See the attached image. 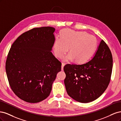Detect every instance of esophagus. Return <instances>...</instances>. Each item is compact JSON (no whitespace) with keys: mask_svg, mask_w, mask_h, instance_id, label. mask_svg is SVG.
Here are the masks:
<instances>
[{"mask_svg":"<svg viewBox=\"0 0 121 121\" xmlns=\"http://www.w3.org/2000/svg\"><path fill=\"white\" fill-rule=\"evenodd\" d=\"M65 64L64 63H62V64H61V70L62 71L64 70V67L65 66Z\"/></svg>","mask_w":121,"mask_h":121,"instance_id":"obj_1","label":"esophagus"}]
</instances>
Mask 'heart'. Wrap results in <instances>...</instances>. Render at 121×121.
<instances>
[{"label": "heart", "mask_w": 121, "mask_h": 121, "mask_svg": "<svg viewBox=\"0 0 121 121\" xmlns=\"http://www.w3.org/2000/svg\"><path fill=\"white\" fill-rule=\"evenodd\" d=\"M97 45L95 36L85 32L65 29L61 32V37H56L53 49L55 56L61 58L69 48L70 53L64 57L63 60L69 61L75 59L76 63H82L92 56Z\"/></svg>", "instance_id": "heart-1"}]
</instances>
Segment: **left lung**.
Here are the masks:
<instances>
[{"label":"left lung","mask_w":121,"mask_h":121,"mask_svg":"<svg viewBox=\"0 0 121 121\" xmlns=\"http://www.w3.org/2000/svg\"><path fill=\"white\" fill-rule=\"evenodd\" d=\"M112 69L111 50L103 40L92 59L82 65L68 64L64 70V83L69 95L82 103L96 99L108 85Z\"/></svg>","instance_id":"8db88e82"}]
</instances>
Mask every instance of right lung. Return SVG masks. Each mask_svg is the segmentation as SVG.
I'll use <instances>...</instances> for the list:
<instances>
[{
  "mask_svg": "<svg viewBox=\"0 0 121 121\" xmlns=\"http://www.w3.org/2000/svg\"><path fill=\"white\" fill-rule=\"evenodd\" d=\"M52 27L31 29L12 44L5 69L9 85L16 95L29 103L48 97L61 64L52 52L55 41Z\"/></svg>",
  "mask_w": 121,
  "mask_h": 121,
  "instance_id": "add662e5",
  "label": "right lung"
}]
</instances>
